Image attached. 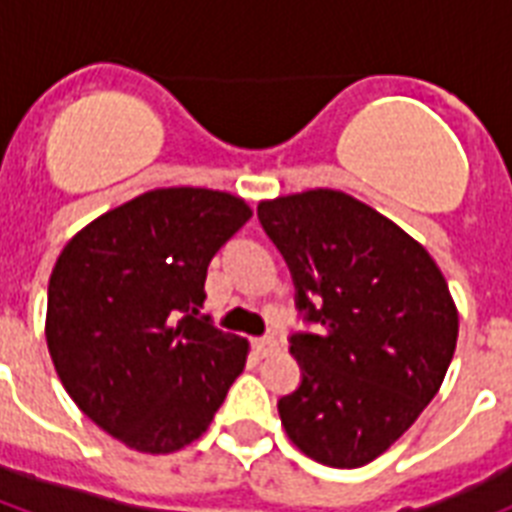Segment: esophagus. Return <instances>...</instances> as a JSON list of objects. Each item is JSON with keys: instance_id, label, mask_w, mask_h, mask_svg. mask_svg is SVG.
Listing matches in <instances>:
<instances>
[{"instance_id": "esophagus-1", "label": "esophagus", "mask_w": 512, "mask_h": 512, "mask_svg": "<svg viewBox=\"0 0 512 512\" xmlns=\"http://www.w3.org/2000/svg\"><path fill=\"white\" fill-rule=\"evenodd\" d=\"M252 345H255V353L257 356H271L273 350L279 348V342H276V337H257L255 342H252Z\"/></svg>"}]
</instances>
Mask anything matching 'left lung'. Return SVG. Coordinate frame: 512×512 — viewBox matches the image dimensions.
I'll return each instance as SVG.
<instances>
[{"label": "left lung", "mask_w": 512, "mask_h": 512, "mask_svg": "<svg viewBox=\"0 0 512 512\" xmlns=\"http://www.w3.org/2000/svg\"><path fill=\"white\" fill-rule=\"evenodd\" d=\"M295 303L319 335L289 337L303 380L279 401L289 441L329 468L388 452L433 401L460 316L428 249L364 201L332 188L260 201Z\"/></svg>", "instance_id": "left-lung-1"}]
</instances>
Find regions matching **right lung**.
<instances>
[{
    "label": "right lung",
    "mask_w": 512,
    "mask_h": 512,
    "mask_svg": "<svg viewBox=\"0 0 512 512\" xmlns=\"http://www.w3.org/2000/svg\"><path fill=\"white\" fill-rule=\"evenodd\" d=\"M252 217L212 188H156L84 225L47 287L44 335L74 404L146 454L209 428L249 342L199 316L215 252Z\"/></svg>",
    "instance_id": "add662e5"
}]
</instances>
